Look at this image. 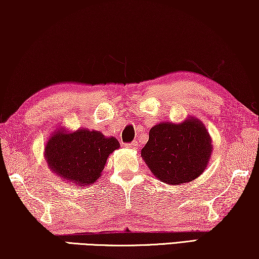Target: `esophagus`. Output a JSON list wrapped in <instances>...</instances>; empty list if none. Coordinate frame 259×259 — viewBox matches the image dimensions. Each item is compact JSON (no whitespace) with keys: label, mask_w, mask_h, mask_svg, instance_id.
<instances>
[{"label":"esophagus","mask_w":259,"mask_h":259,"mask_svg":"<svg viewBox=\"0 0 259 259\" xmlns=\"http://www.w3.org/2000/svg\"><path fill=\"white\" fill-rule=\"evenodd\" d=\"M126 147L131 148V150H137V148L139 147V144H138V141H132V143L126 144Z\"/></svg>","instance_id":"esophagus-1"}]
</instances>
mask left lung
I'll use <instances>...</instances> for the list:
<instances>
[{
    "label": "left lung",
    "instance_id": "left-lung-1",
    "mask_svg": "<svg viewBox=\"0 0 259 259\" xmlns=\"http://www.w3.org/2000/svg\"><path fill=\"white\" fill-rule=\"evenodd\" d=\"M212 152L210 134L197 119L152 127L141 157L151 172L171 185L192 182L204 172Z\"/></svg>",
    "mask_w": 259,
    "mask_h": 259
}]
</instances>
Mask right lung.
I'll list each match as a JSON object with an SVG mask.
<instances>
[{
	"label": "right lung",
	"instance_id": "1",
	"mask_svg": "<svg viewBox=\"0 0 259 259\" xmlns=\"http://www.w3.org/2000/svg\"><path fill=\"white\" fill-rule=\"evenodd\" d=\"M119 146L115 138H105L98 131H59L49 138L45 155L53 172L81 189L100 178L109 154Z\"/></svg>",
	"mask_w": 259,
	"mask_h": 259
}]
</instances>
